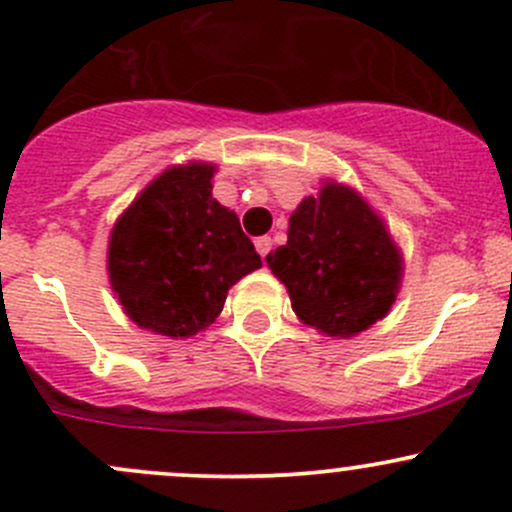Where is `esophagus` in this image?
I'll return each instance as SVG.
<instances>
[{
	"instance_id": "34e87169",
	"label": "esophagus",
	"mask_w": 512,
	"mask_h": 512,
	"mask_svg": "<svg viewBox=\"0 0 512 512\" xmlns=\"http://www.w3.org/2000/svg\"><path fill=\"white\" fill-rule=\"evenodd\" d=\"M255 248H257V252H260V257H267L269 250H272V238H269V236L257 238L255 240Z\"/></svg>"
}]
</instances>
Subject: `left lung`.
I'll return each mask as SVG.
<instances>
[{
  "instance_id": "1",
  "label": "left lung",
  "mask_w": 512,
  "mask_h": 512,
  "mask_svg": "<svg viewBox=\"0 0 512 512\" xmlns=\"http://www.w3.org/2000/svg\"><path fill=\"white\" fill-rule=\"evenodd\" d=\"M267 264L305 325L354 337L395 303L402 257L373 209L342 185L322 187L291 214L289 240Z\"/></svg>"
}]
</instances>
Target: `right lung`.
Here are the masks:
<instances>
[{"mask_svg":"<svg viewBox=\"0 0 512 512\" xmlns=\"http://www.w3.org/2000/svg\"><path fill=\"white\" fill-rule=\"evenodd\" d=\"M214 166H175L151 182L115 223L110 284L146 330L192 337L221 313L226 293L262 267L238 216L211 197Z\"/></svg>","mask_w":512,"mask_h":512,"instance_id":"right-lung-1","label":"right lung"}]
</instances>
